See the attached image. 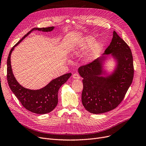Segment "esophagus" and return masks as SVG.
<instances>
[{
	"mask_svg": "<svg viewBox=\"0 0 146 146\" xmlns=\"http://www.w3.org/2000/svg\"><path fill=\"white\" fill-rule=\"evenodd\" d=\"M72 77H73V79H80V75H79L78 73H74V74H73Z\"/></svg>",
	"mask_w": 146,
	"mask_h": 146,
	"instance_id": "obj_1",
	"label": "esophagus"
}]
</instances>
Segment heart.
Wrapping results in <instances>:
<instances>
[{
	"label": "heart",
	"mask_w": 146,
	"mask_h": 146,
	"mask_svg": "<svg viewBox=\"0 0 146 146\" xmlns=\"http://www.w3.org/2000/svg\"><path fill=\"white\" fill-rule=\"evenodd\" d=\"M95 38L92 36H87L77 45L74 50V54L76 56H79L82 53L86 51L90 47V54L92 56H96L100 52L102 47V44L99 42H95Z\"/></svg>",
	"instance_id": "obj_1"
}]
</instances>
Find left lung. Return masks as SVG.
Wrapping results in <instances>:
<instances>
[{"instance_id": "obj_1", "label": "left lung", "mask_w": 146, "mask_h": 146, "mask_svg": "<svg viewBox=\"0 0 146 146\" xmlns=\"http://www.w3.org/2000/svg\"><path fill=\"white\" fill-rule=\"evenodd\" d=\"M110 54L116 59L117 66L114 72L107 77L101 76L105 74L102 66L105 56L78 69L83 78L82 104L90 113L99 114L116 108L133 82L134 66L131 49L115 31L104 55Z\"/></svg>"}]
</instances>
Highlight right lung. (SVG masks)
Instances as JSON below:
<instances>
[{
    "instance_id": "1",
    "label": "right lung",
    "mask_w": 146,
    "mask_h": 146,
    "mask_svg": "<svg viewBox=\"0 0 146 146\" xmlns=\"http://www.w3.org/2000/svg\"><path fill=\"white\" fill-rule=\"evenodd\" d=\"M54 28H34L28 32L11 50L7 60V80L8 85L20 101L22 106L27 110L35 113L45 114L49 113L56 108L58 103V92L61 85L70 77L72 73H67L51 81L47 86L39 90H30L20 85L15 78L11 64V54L14 48L34 30L49 32Z\"/></svg>"
}]
</instances>
